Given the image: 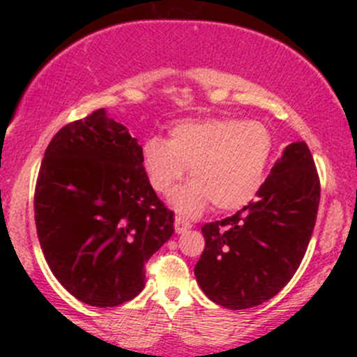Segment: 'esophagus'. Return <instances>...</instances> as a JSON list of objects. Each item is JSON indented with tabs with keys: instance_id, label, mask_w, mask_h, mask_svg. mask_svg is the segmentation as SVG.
Masks as SVG:
<instances>
[{
	"instance_id": "1",
	"label": "esophagus",
	"mask_w": 357,
	"mask_h": 357,
	"mask_svg": "<svg viewBox=\"0 0 357 357\" xmlns=\"http://www.w3.org/2000/svg\"><path fill=\"white\" fill-rule=\"evenodd\" d=\"M191 227H192V225L190 223V221L181 218V216H176V220H174V230H176V233H179V235H181V233L190 230Z\"/></svg>"
}]
</instances>
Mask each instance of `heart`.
Listing matches in <instances>:
<instances>
[{"label": "heart", "instance_id": "1", "mask_svg": "<svg viewBox=\"0 0 357 357\" xmlns=\"http://www.w3.org/2000/svg\"><path fill=\"white\" fill-rule=\"evenodd\" d=\"M273 149L272 130L260 121L186 119L171 127L169 141L147 139L142 162L151 186L161 195L173 190L191 167L192 181L173 196L184 215H196L210 203L218 211H235L261 190Z\"/></svg>", "mask_w": 357, "mask_h": 357}]
</instances>
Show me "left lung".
<instances>
[{
  "instance_id": "8db88e82",
  "label": "left lung",
  "mask_w": 357,
  "mask_h": 357,
  "mask_svg": "<svg viewBox=\"0 0 357 357\" xmlns=\"http://www.w3.org/2000/svg\"><path fill=\"white\" fill-rule=\"evenodd\" d=\"M319 199L321 181L312 154L304 141L292 142L255 202L202 227L206 243L195 275L208 298L241 310L275 297L305 255Z\"/></svg>"
}]
</instances>
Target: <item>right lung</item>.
Here are the masks:
<instances>
[{
    "mask_svg": "<svg viewBox=\"0 0 357 357\" xmlns=\"http://www.w3.org/2000/svg\"><path fill=\"white\" fill-rule=\"evenodd\" d=\"M35 225L48 267L73 297L116 307L144 289V265L174 233L142 147L104 109L61 127L45 151Z\"/></svg>",
    "mask_w": 357,
    "mask_h": 357,
    "instance_id": "right-lung-1",
    "label": "right lung"
}]
</instances>
